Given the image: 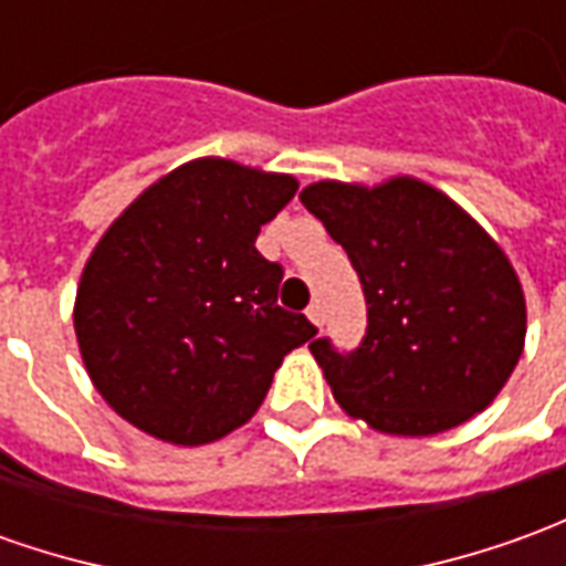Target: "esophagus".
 Wrapping results in <instances>:
<instances>
[{
  "instance_id": "obj_1",
  "label": "esophagus",
  "mask_w": 566,
  "mask_h": 566,
  "mask_svg": "<svg viewBox=\"0 0 566 566\" xmlns=\"http://www.w3.org/2000/svg\"><path fill=\"white\" fill-rule=\"evenodd\" d=\"M306 315H310V322H313V325H318V328L325 325V310H322L318 303H310V310H306Z\"/></svg>"
}]
</instances>
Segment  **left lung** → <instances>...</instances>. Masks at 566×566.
<instances>
[{"instance_id":"1","label":"left lung","mask_w":566,"mask_h":566,"mask_svg":"<svg viewBox=\"0 0 566 566\" xmlns=\"http://www.w3.org/2000/svg\"><path fill=\"white\" fill-rule=\"evenodd\" d=\"M347 251L368 328L340 353L310 344L334 399L380 433L430 437L483 412L524 353L526 303L509 256L443 191L396 176L300 191Z\"/></svg>"}]
</instances>
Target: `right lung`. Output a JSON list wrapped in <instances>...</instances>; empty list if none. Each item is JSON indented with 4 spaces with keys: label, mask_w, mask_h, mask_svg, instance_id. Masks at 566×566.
<instances>
[{
    "label": "right lung",
    "mask_w": 566,
    "mask_h": 566,
    "mask_svg": "<svg viewBox=\"0 0 566 566\" xmlns=\"http://www.w3.org/2000/svg\"><path fill=\"white\" fill-rule=\"evenodd\" d=\"M297 179L201 157L123 210L83 269L73 328L95 390L133 428L203 446L251 421L313 322L279 306L260 226Z\"/></svg>",
    "instance_id": "add662e5"
}]
</instances>
